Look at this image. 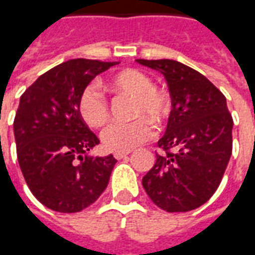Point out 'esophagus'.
Masks as SVG:
<instances>
[{"label": "esophagus", "instance_id": "1", "mask_svg": "<svg viewBox=\"0 0 255 255\" xmlns=\"http://www.w3.org/2000/svg\"><path fill=\"white\" fill-rule=\"evenodd\" d=\"M128 154H129V151H116V153H115V158L122 160V158H126Z\"/></svg>", "mask_w": 255, "mask_h": 255}]
</instances>
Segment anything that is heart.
<instances>
[{
	"label": "heart",
	"instance_id": "1",
	"mask_svg": "<svg viewBox=\"0 0 255 255\" xmlns=\"http://www.w3.org/2000/svg\"><path fill=\"white\" fill-rule=\"evenodd\" d=\"M108 87L115 93L135 95L133 115L140 117L131 123H113L104 129L101 140L104 147L111 151H129L138 147L153 136L154 123L165 122L171 112V101L168 95L154 89V82L142 71L124 69L115 73L108 80ZM79 115L90 127L98 128L109 119L108 101L95 86L84 87L79 97ZM146 119H144V117Z\"/></svg>",
	"mask_w": 255,
	"mask_h": 255
}]
</instances>
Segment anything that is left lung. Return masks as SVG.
Here are the masks:
<instances>
[{
    "label": "left lung",
    "mask_w": 255,
    "mask_h": 255,
    "mask_svg": "<svg viewBox=\"0 0 255 255\" xmlns=\"http://www.w3.org/2000/svg\"><path fill=\"white\" fill-rule=\"evenodd\" d=\"M166 80L172 111L154 166L142 179L153 202L169 213L199 208L219 187L232 153L227 100L210 80L175 60H136Z\"/></svg>",
    "instance_id": "left-lung-1"
}]
</instances>
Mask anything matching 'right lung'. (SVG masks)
Listing matches in <instances>:
<instances>
[{
    "mask_svg": "<svg viewBox=\"0 0 255 255\" xmlns=\"http://www.w3.org/2000/svg\"><path fill=\"white\" fill-rule=\"evenodd\" d=\"M117 61L75 58L52 68L20 97L13 122L17 160L27 186L46 208L76 213L94 203L117 160L90 155L100 143L79 115L84 87Z\"/></svg>",
    "mask_w": 255,
    "mask_h": 255,
    "instance_id": "obj_1",
    "label": "right lung"
}]
</instances>
